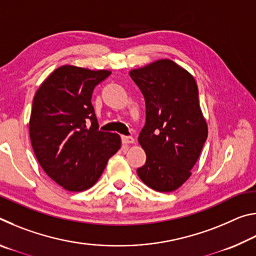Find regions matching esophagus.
Masks as SVG:
<instances>
[{
    "label": "esophagus",
    "mask_w": 256,
    "mask_h": 256,
    "mask_svg": "<svg viewBox=\"0 0 256 256\" xmlns=\"http://www.w3.org/2000/svg\"><path fill=\"white\" fill-rule=\"evenodd\" d=\"M122 142L124 144H134V138L133 136H122Z\"/></svg>",
    "instance_id": "34e87169"
}]
</instances>
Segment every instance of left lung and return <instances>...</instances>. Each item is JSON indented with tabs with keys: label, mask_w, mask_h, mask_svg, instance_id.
I'll return each mask as SVG.
<instances>
[{
	"label": "left lung",
	"mask_w": 256,
	"mask_h": 256,
	"mask_svg": "<svg viewBox=\"0 0 256 256\" xmlns=\"http://www.w3.org/2000/svg\"><path fill=\"white\" fill-rule=\"evenodd\" d=\"M130 76L146 100V125L138 144L146 160L136 172L152 190L172 192L192 175L208 138L196 81L168 58L133 68Z\"/></svg>",
	"instance_id": "8db88e82"
}]
</instances>
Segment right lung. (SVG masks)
I'll list each match as a JSON object with an SVG mask.
<instances>
[{
    "label": "right lung",
    "instance_id": "right-lung-1",
    "mask_svg": "<svg viewBox=\"0 0 256 256\" xmlns=\"http://www.w3.org/2000/svg\"><path fill=\"white\" fill-rule=\"evenodd\" d=\"M110 73L66 64L52 72L34 97L29 136L34 156L66 190L94 186L120 148L118 134L99 131L92 105L94 86Z\"/></svg>",
    "mask_w": 256,
    "mask_h": 256
}]
</instances>
